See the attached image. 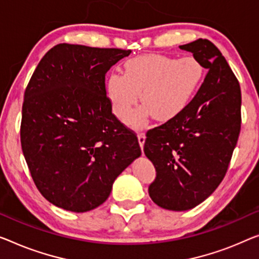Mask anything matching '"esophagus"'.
Returning <instances> with one entry per match:
<instances>
[{
    "mask_svg": "<svg viewBox=\"0 0 259 259\" xmlns=\"http://www.w3.org/2000/svg\"><path fill=\"white\" fill-rule=\"evenodd\" d=\"M137 137H138V142H140L141 148L143 149V146H144V142H145V134L140 131V133L137 134Z\"/></svg>",
    "mask_w": 259,
    "mask_h": 259,
    "instance_id": "esophagus-1",
    "label": "esophagus"
}]
</instances>
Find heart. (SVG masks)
<instances>
[{
  "label": "heart",
  "mask_w": 259,
  "mask_h": 259,
  "mask_svg": "<svg viewBox=\"0 0 259 259\" xmlns=\"http://www.w3.org/2000/svg\"><path fill=\"white\" fill-rule=\"evenodd\" d=\"M203 78V64L194 56L178 59L163 55L138 56L125 61L124 74L108 76L107 95L121 121L129 117L140 93L144 108L131 121L140 122L150 113L156 121L167 122L191 106Z\"/></svg>",
  "instance_id": "1"
}]
</instances>
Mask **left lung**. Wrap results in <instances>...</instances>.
I'll list each match as a JSON object with an SVG mask.
<instances>
[{
  "label": "left lung",
  "mask_w": 259,
  "mask_h": 259,
  "mask_svg": "<svg viewBox=\"0 0 259 259\" xmlns=\"http://www.w3.org/2000/svg\"><path fill=\"white\" fill-rule=\"evenodd\" d=\"M208 73L191 106L148 131L145 156L156 168L152 201L168 210L194 208L226 176L241 130V88L220 50L208 39L180 46Z\"/></svg>",
  "instance_id": "8db88e82"
}]
</instances>
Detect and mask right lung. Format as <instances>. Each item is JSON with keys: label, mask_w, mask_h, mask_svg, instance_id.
Masks as SVG:
<instances>
[{"label": "right lung", "mask_w": 259, "mask_h": 259, "mask_svg": "<svg viewBox=\"0 0 259 259\" xmlns=\"http://www.w3.org/2000/svg\"><path fill=\"white\" fill-rule=\"evenodd\" d=\"M130 50L58 44L24 93L21 144L41 195L75 213L94 209L141 156L133 131L111 113L106 73Z\"/></svg>", "instance_id": "right-lung-1"}]
</instances>
